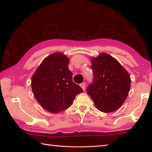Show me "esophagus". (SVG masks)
<instances>
[{
  "label": "esophagus",
  "instance_id": "34e87169",
  "mask_svg": "<svg viewBox=\"0 0 152 152\" xmlns=\"http://www.w3.org/2000/svg\"><path fill=\"white\" fill-rule=\"evenodd\" d=\"M80 86H81V88H82V89L84 91V90L86 89V83L83 82V83H82L81 84H80Z\"/></svg>",
  "mask_w": 152,
  "mask_h": 152
}]
</instances>
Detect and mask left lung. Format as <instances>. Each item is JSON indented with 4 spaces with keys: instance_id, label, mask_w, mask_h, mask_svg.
Returning a JSON list of instances; mask_svg holds the SVG:
<instances>
[{
    "instance_id": "1",
    "label": "left lung",
    "mask_w": 152,
    "mask_h": 152,
    "mask_svg": "<svg viewBox=\"0 0 152 152\" xmlns=\"http://www.w3.org/2000/svg\"><path fill=\"white\" fill-rule=\"evenodd\" d=\"M93 82L86 89L96 107L105 113L114 112L124 102L131 88L127 71L110 55L102 53L91 59Z\"/></svg>"
}]
</instances>
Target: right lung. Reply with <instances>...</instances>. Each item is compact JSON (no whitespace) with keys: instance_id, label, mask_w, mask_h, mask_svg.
<instances>
[{"instance_id":"obj_1","label":"right lung","mask_w":152,"mask_h":152,"mask_svg":"<svg viewBox=\"0 0 152 152\" xmlns=\"http://www.w3.org/2000/svg\"><path fill=\"white\" fill-rule=\"evenodd\" d=\"M69 63L64 54L54 53L42 62L32 77L34 97L46 110L53 114L69 108L75 96L83 92L81 87L72 82Z\"/></svg>"}]
</instances>
